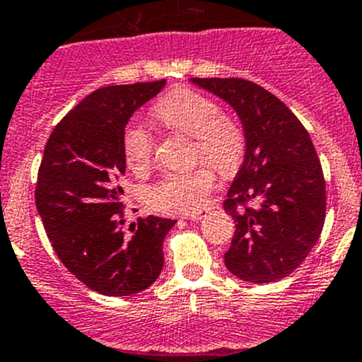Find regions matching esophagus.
<instances>
[{
	"label": "esophagus",
	"instance_id": "34e87169",
	"mask_svg": "<svg viewBox=\"0 0 362 362\" xmlns=\"http://www.w3.org/2000/svg\"><path fill=\"white\" fill-rule=\"evenodd\" d=\"M217 210H221V206H217ZM208 211H210V208H208V210H204V211H199V214L191 215V217H187V218H191V221H202L203 217H206Z\"/></svg>",
	"mask_w": 362,
	"mask_h": 362
}]
</instances>
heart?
<instances>
[{"instance_id":"heart-1","label":"heart","mask_w":362,"mask_h":362,"mask_svg":"<svg viewBox=\"0 0 362 362\" xmlns=\"http://www.w3.org/2000/svg\"><path fill=\"white\" fill-rule=\"evenodd\" d=\"M154 115L168 129L192 138L196 159L208 160L221 171L235 170L242 160V127L222 115L221 107L208 96L180 87L159 100ZM122 151L131 170L145 171L154 158V138L140 124H129L122 134ZM215 182L217 175L208 164L187 173H166L145 189L144 202L163 214H194L202 210Z\"/></svg>"}]
</instances>
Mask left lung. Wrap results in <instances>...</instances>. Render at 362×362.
I'll return each instance as SVG.
<instances>
[{"mask_svg": "<svg viewBox=\"0 0 362 362\" xmlns=\"http://www.w3.org/2000/svg\"><path fill=\"white\" fill-rule=\"evenodd\" d=\"M231 105L245 159L224 202L236 222L226 268L252 284L282 280L319 240L326 182L308 131L275 94L245 78H191Z\"/></svg>", "mask_w": 362, "mask_h": 362, "instance_id": "1", "label": "left lung"}]
</instances>
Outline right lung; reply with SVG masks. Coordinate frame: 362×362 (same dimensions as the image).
Segmentation results:
<instances>
[{
	"label": "right lung",
	"mask_w": 362,
	"mask_h": 362,
	"mask_svg": "<svg viewBox=\"0 0 362 362\" xmlns=\"http://www.w3.org/2000/svg\"><path fill=\"white\" fill-rule=\"evenodd\" d=\"M166 80L108 86L83 98L54 127L38 170L35 202L52 249L89 289L131 296L158 280L171 218L148 215L124 229L122 134Z\"/></svg>",
	"instance_id": "1"
}]
</instances>
